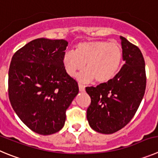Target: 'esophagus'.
<instances>
[{"mask_svg": "<svg viewBox=\"0 0 158 158\" xmlns=\"http://www.w3.org/2000/svg\"><path fill=\"white\" fill-rule=\"evenodd\" d=\"M78 87H79V91H80L81 92H83L85 91V87L83 85H81V83L78 84Z\"/></svg>", "mask_w": 158, "mask_h": 158, "instance_id": "34e87169", "label": "esophagus"}]
</instances>
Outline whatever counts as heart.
<instances>
[{
  "label": "heart",
  "mask_w": 158,
  "mask_h": 158,
  "mask_svg": "<svg viewBox=\"0 0 158 158\" xmlns=\"http://www.w3.org/2000/svg\"><path fill=\"white\" fill-rule=\"evenodd\" d=\"M122 61V49L119 44L105 40L81 42L76 51H66L63 64L69 76H74L85 65V70L77 76L82 82L95 80L99 84L107 83L115 77Z\"/></svg>",
  "instance_id": "obj_1"
}]
</instances>
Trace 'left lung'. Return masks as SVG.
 Listing matches in <instances>:
<instances>
[{"instance_id":"left-lung-1","label":"left lung","mask_w":158,"mask_h":158,"mask_svg":"<svg viewBox=\"0 0 158 158\" xmlns=\"http://www.w3.org/2000/svg\"><path fill=\"white\" fill-rule=\"evenodd\" d=\"M121 70L107 83L87 87L91 104L87 119L91 128L102 134H112L124 128L136 113L146 90L145 61L137 46L121 37Z\"/></svg>"}]
</instances>
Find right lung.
I'll return each mask as SVG.
<instances>
[{"label": "right lung", "instance_id": "obj_1", "mask_svg": "<svg viewBox=\"0 0 158 158\" xmlns=\"http://www.w3.org/2000/svg\"><path fill=\"white\" fill-rule=\"evenodd\" d=\"M66 40L37 38L14 54L8 71V95L13 110L40 135L61 130L66 110L79 92L63 64Z\"/></svg>", "mask_w": 158, "mask_h": 158}]
</instances>
